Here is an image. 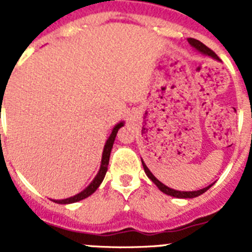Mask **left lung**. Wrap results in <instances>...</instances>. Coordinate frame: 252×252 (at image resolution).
<instances>
[{
    "instance_id": "obj_1",
    "label": "left lung",
    "mask_w": 252,
    "mask_h": 252,
    "mask_svg": "<svg viewBox=\"0 0 252 252\" xmlns=\"http://www.w3.org/2000/svg\"><path fill=\"white\" fill-rule=\"evenodd\" d=\"M188 43L190 44V46H192V48H194L195 50L199 51L201 54L208 55V57L213 58V59L220 60V58H218L217 55H216L215 51H212L209 48H207V46L204 45L203 43H201L199 40H195V39H192V37H189ZM141 162H142V166H144V170H145V174L148 175L149 179H151V182H153V183L155 184V186H157L158 188H159L162 193H165V194H168V195H171V197H175V198H195V197H198V195L203 194V193L206 192V190H208V189L213 186V183H212V184H209L208 187H206V188L198 189V190H192V192H184V190H175V189H171V188H169V187H166L165 184H162L161 182H160V180H158L157 178L154 177V174H153V173H151L150 170H149V168H148V166H146V164H145V162H144V160H142V159H141Z\"/></svg>"
}]
</instances>
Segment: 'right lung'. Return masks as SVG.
I'll use <instances>...</instances> for the list:
<instances>
[{
	"mask_svg": "<svg viewBox=\"0 0 252 252\" xmlns=\"http://www.w3.org/2000/svg\"><path fill=\"white\" fill-rule=\"evenodd\" d=\"M125 122H120L112 128V132H111L110 137L107 139L106 144H104V148H103V153H102V160H101V166H99V170L97 173V175L94 177V179L91 182V184L87 187L86 189H83L81 193H78V194L73 195V197H69L65 198V199H51V201H54L55 203H59V204H70V203H75V202H79L84 198L90 197L91 194L97 190L101 183L103 182L104 179V175L107 173V169H108V161H110V155H111V150H112V146H113V142H115L116 139V135H117V131L124 126Z\"/></svg>",
	"mask_w": 252,
	"mask_h": 252,
	"instance_id": "right-lung-1",
	"label": "right lung"
}]
</instances>
